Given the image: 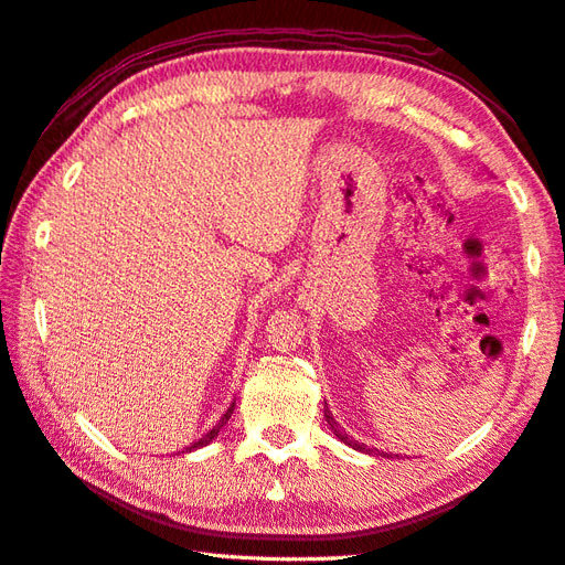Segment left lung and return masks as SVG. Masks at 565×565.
Masks as SVG:
<instances>
[{
    "mask_svg": "<svg viewBox=\"0 0 565 565\" xmlns=\"http://www.w3.org/2000/svg\"><path fill=\"white\" fill-rule=\"evenodd\" d=\"M323 417H326V423L331 425V429H333V435L341 439L343 445H348V447H353V449H358V452H365V455H381V457H385L383 452H377V449H371L367 445H363V443H355V439H351L348 437L343 429H338V425H335V419H333V415H331V409H328V405H323Z\"/></svg>",
    "mask_w": 565,
    "mask_h": 565,
    "instance_id": "obj_1",
    "label": "left lung"
}]
</instances>
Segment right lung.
Masks as SVG:
<instances>
[{
  "instance_id": "add662e5",
  "label": "right lung",
  "mask_w": 565,
  "mask_h": 565,
  "mask_svg": "<svg viewBox=\"0 0 565 565\" xmlns=\"http://www.w3.org/2000/svg\"><path fill=\"white\" fill-rule=\"evenodd\" d=\"M232 413H234V403H232V405H230V407H227V413H224V415H222V417H220V423H217V425H214V427H212V429H210V433H207V435H202V437H200V439H198V443H192V445H190V447H184V449H182V452H192V449H200V447H207V445H210V443H212V439H214V437H217V435H220V429H222V427H224V425H227V419H230V417H232Z\"/></svg>"
}]
</instances>
